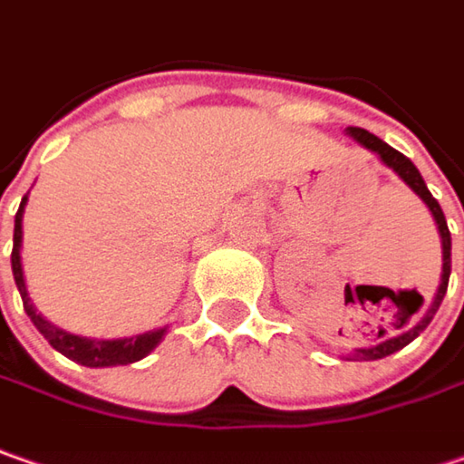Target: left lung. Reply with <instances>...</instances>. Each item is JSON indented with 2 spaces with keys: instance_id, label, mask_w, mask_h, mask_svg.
<instances>
[{
  "instance_id": "left-lung-1",
  "label": "left lung",
  "mask_w": 464,
  "mask_h": 464,
  "mask_svg": "<svg viewBox=\"0 0 464 464\" xmlns=\"http://www.w3.org/2000/svg\"><path fill=\"white\" fill-rule=\"evenodd\" d=\"M348 134H351L353 140L358 142V145H363L366 150H372L373 155H379V160L387 166V169H392L411 189H413L420 199H423V205L431 210L433 220H436V228H439V236H441V283H439V291L433 295L431 306H429V312L420 316V322H415L413 327H408L405 333L394 334L390 340H384V343H379V345H373V348H358V351L353 353V358H363V361H376V358H384V355H390V353L400 351V348H405L408 343H413L418 334L423 333L429 324H431L433 314L439 312V306H441V301H444V293H447V285H450V272H452V236H450V228H447V218H444V212L439 208V202L433 199V194L429 192V187H426V181H423V176L420 171L413 166V160L411 158H405L402 152H397L394 148H390L384 140H379L376 134L372 131L361 130V127H348Z\"/></svg>"
}]
</instances>
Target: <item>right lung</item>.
I'll use <instances>...</instances> for the list:
<instances>
[{"label": "right lung", "mask_w": 464, "mask_h": 464, "mask_svg": "<svg viewBox=\"0 0 464 464\" xmlns=\"http://www.w3.org/2000/svg\"><path fill=\"white\" fill-rule=\"evenodd\" d=\"M25 202L28 194L20 202V210L14 215V236H12V275L17 283V291L23 295V306L25 314L31 316V322L35 324V330L49 340V345L53 351H59L62 355H67L70 361H77L82 366L91 369H103V366H127L134 363L140 358H145L148 353L158 348V343L163 340V334L169 327L160 330H150V333L131 334V337H116V340H92V337H80L72 334L67 330H59L56 324H51L46 316L35 312V306L31 304V295L25 288V277H23V265H20V246H23V212H25Z\"/></svg>", "instance_id": "obj_1"}]
</instances>
